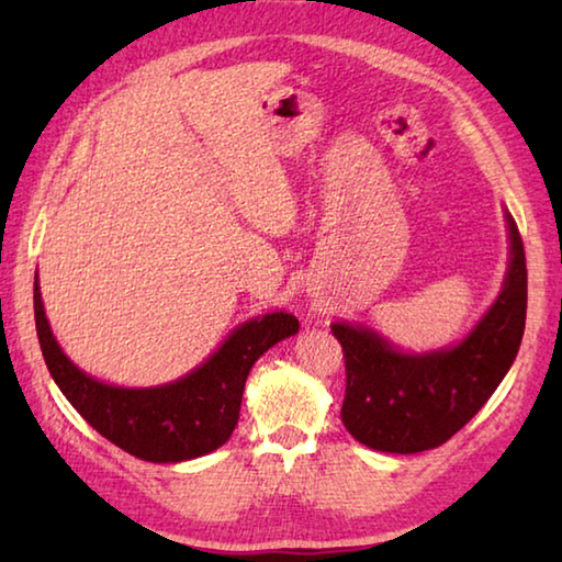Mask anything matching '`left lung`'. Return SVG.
Listing matches in <instances>:
<instances>
[{"label": "left lung", "mask_w": 562, "mask_h": 562, "mask_svg": "<svg viewBox=\"0 0 562 562\" xmlns=\"http://www.w3.org/2000/svg\"><path fill=\"white\" fill-rule=\"evenodd\" d=\"M510 260L503 290L463 341L426 355L398 351L374 329L335 322L345 351L341 422L359 443L386 453L436 449L496 392L526 329L528 272L518 225L506 213Z\"/></svg>", "instance_id": "8db88e82"}]
</instances>
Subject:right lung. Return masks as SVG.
Instances as JSON below:
<instances>
[{"mask_svg":"<svg viewBox=\"0 0 562 562\" xmlns=\"http://www.w3.org/2000/svg\"><path fill=\"white\" fill-rule=\"evenodd\" d=\"M34 319L44 361L61 394L103 439L150 463H178L221 449L240 418L252 364L300 329L297 317L288 312L255 317L190 374L160 386L123 389L81 372L64 355L52 335L36 278Z\"/></svg>","mask_w":562,"mask_h":562,"instance_id":"1","label":"right lung"}]
</instances>
